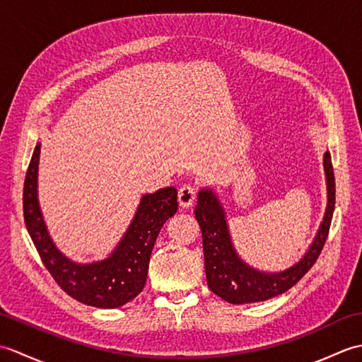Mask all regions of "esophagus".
I'll list each match as a JSON object with an SVG mask.
<instances>
[{
    "mask_svg": "<svg viewBox=\"0 0 362 362\" xmlns=\"http://www.w3.org/2000/svg\"><path fill=\"white\" fill-rule=\"evenodd\" d=\"M196 194H197V191L194 187H191V185L180 187L179 193H177V199H179L180 206H183V209H188V206L193 205L196 201Z\"/></svg>",
    "mask_w": 362,
    "mask_h": 362,
    "instance_id": "esophagus-1",
    "label": "esophagus"
}]
</instances>
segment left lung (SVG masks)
Returning <instances> with one entry per match:
<instances>
[{
	"label": "left lung",
	"instance_id": "left-lung-1",
	"mask_svg": "<svg viewBox=\"0 0 362 362\" xmlns=\"http://www.w3.org/2000/svg\"><path fill=\"white\" fill-rule=\"evenodd\" d=\"M324 166L328 185V205L316 240L296 266L279 274L255 271L238 258L232 241H230L224 211H222L216 196L209 189L199 193L194 214L202 230L206 283L214 294L233 305L263 302V300L286 292L310 271L325 245L336 201L334 173L329 152L325 153Z\"/></svg>",
	"mask_w": 362,
	"mask_h": 362
}]
</instances>
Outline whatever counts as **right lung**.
<instances>
[{"label": "right lung", "instance_id": "right-lung-1", "mask_svg": "<svg viewBox=\"0 0 362 362\" xmlns=\"http://www.w3.org/2000/svg\"><path fill=\"white\" fill-rule=\"evenodd\" d=\"M40 144L35 146L29 161L23 213L26 228L43 266L68 296L96 308H118L143 291L148 279L149 258L160 228L177 211V189L168 187L146 194L117 250L104 261L76 264L60 253L46 232L37 201V169Z\"/></svg>", "mask_w": 362, "mask_h": 362}]
</instances>
